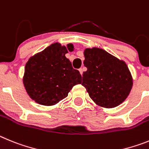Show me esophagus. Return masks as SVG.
I'll use <instances>...</instances> for the list:
<instances>
[{
	"instance_id": "obj_1",
	"label": "esophagus",
	"mask_w": 149,
	"mask_h": 149,
	"mask_svg": "<svg viewBox=\"0 0 149 149\" xmlns=\"http://www.w3.org/2000/svg\"><path fill=\"white\" fill-rule=\"evenodd\" d=\"M79 70V72H80V74L82 75V73H83V69H82V68H80Z\"/></svg>"
}]
</instances>
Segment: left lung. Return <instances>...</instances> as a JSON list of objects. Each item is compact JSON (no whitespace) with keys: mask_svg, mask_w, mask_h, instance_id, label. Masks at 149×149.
Returning <instances> with one entry per match:
<instances>
[{"mask_svg":"<svg viewBox=\"0 0 149 149\" xmlns=\"http://www.w3.org/2000/svg\"><path fill=\"white\" fill-rule=\"evenodd\" d=\"M84 56V65L88 70L83 73L81 85L90 97L107 108L123 102L133 85L126 64L100 48H87Z\"/></svg>","mask_w":149,"mask_h":149,"instance_id":"obj_1","label":"left lung"}]
</instances>
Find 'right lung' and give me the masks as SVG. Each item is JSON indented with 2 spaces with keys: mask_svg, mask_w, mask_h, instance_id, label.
<instances>
[{
  "mask_svg": "<svg viewBox=\"0 0 149 149\" xmlns=\"http://www.w3.org/2000/svg\"><path fill=\"white\" fill-rule=\"evenodd\" d=\"M73 46L55 43L32 56L26 64L23 79L32 100L43 105H53L68 96L76 84L81 82L79 71L73 69L65 54Z\"/></svg>",
  "mask_w": 149,
  "mask_h": 149,
  "instance_id": "add662e5",
  "label": "right lung"
}]
</instances>
